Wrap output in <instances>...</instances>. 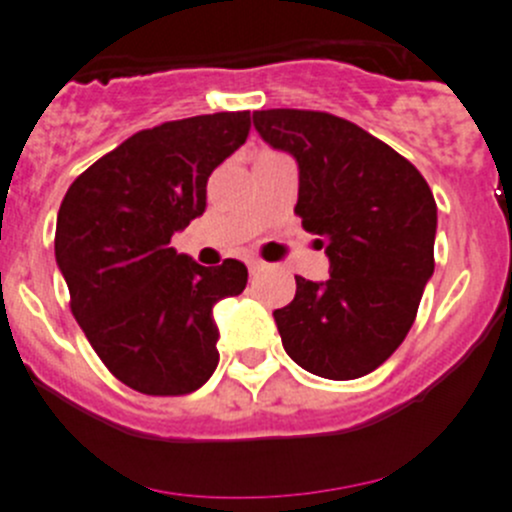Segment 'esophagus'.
<instances>
[{"label": "esophagus", "instance_id": "1", "mask_svg": "<svg viewBox=\"0 0 512 512\" xmlns=\"http://www.w3.org/2000/svg\"><path fill=\"white\" fill-rule=\"evenodd\" d=\"M262 267H265V265H262L260 260H250V262H247V270H250V275H255V272H260Z\"/></svg>", "mask_w": 512, "mask_h": 512}]
</instances>
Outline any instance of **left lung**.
<instances>
[{
    "label": "left lung",
    "mask_w": 512,
    "mask_h": 512,
    "mask_svg": "<svg viewBox=\"0 0 512 512\" xmlns=\"http://www.w3.org/2000/svg\"><path fill=\"white\" fill-rule=\"evenodd\" d=\"M257 133L299 165L294 213L322 240L329 280H297L275 309L282 347L309 374L366 376L399 349L433 275L436 200L404 156L324 111L252 113Z\"/></svg>",
    "instance_id": "1"
}]
</instances>
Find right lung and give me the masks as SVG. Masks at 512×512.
Listing matches in <instances>:
<instances>
[{
  "label": "right lung",
  "mask_w": 512,
  "mask_h": 512,
  "mask_svg": "<svg viewBox=\"0 0 512 512\" xmlns=\"http://www.w3.org/2000/svg\"><path fill=\"white\" fill-rule=\"evenodd\" d=\"M250 111L160 123L98 158L56 218L69 307L106 369L148 396L200 389L218 366L213 307L247 285V267H203L170 237L205 213L208 178L247 141Z\"/></svg>",
  "instance_id": "1"
}]
</instances>
